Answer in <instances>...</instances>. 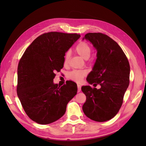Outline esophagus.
Segmentation results:
<instances>
[{"label": "esophagus", "instance_id": "esophagus-1", "mask_svg": "<svg viewBox=\"0 0 146 146\" xmlns=\"http://www.w3.org/2000/svg\"><path fill=\"white\" fill-rule=\"evenodd\" d=\"M77 88H78L77 91H78V92H80V91H81V86H80V85H77Z\"/></svg>", "mask_w": 146, "mask_h": 146}]
</instances>
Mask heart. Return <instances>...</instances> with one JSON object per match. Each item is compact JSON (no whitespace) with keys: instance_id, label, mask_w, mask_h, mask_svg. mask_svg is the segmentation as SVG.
Returning a JSON list of instances; mask_svg holds the SVG:
<instances>
[{"instance_id":"1","label":"heart","mask_w":146,"mask_h":146,"mask_svg":"<svg viewBox=\"0 0 146 146\" xmlns=\"http://www.w3.org/2000/svg\"><path fill=\"white\" fill-rule=\"evenodd\" d=\"M75 51L78 55L81 56L85 60H88L90 58L92 52V47L86 41H81L75 47ZM70 58L69 52L66 53L64 56L63 65L64 66H68L69 64ZM88 74L86 70L84 69H74L71 70L68 74V77L70 80H72L76 82H80L83 78Z\"/></svg>"}]
</instances>
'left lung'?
Returning <instances> with one entry per match:
<instances>
[{"label":"left lung","mask_w":146,"mask_h":146,"mask_svg":"<svg viewBox=\"0 0 146 146\" xmlns=\"http://www.w3.org/2000/svg\"><path fill=\"white\" fill-rule=\"evenodd\" d=\"M85 38L97 49V60L87 81L100 89L83 86L86 96L83 105L85 115L94 121L104 122L115 116L123 103L130 83V64L118 44L102 33H88Z\"/></svg>","instance_id":"obj_1"}]
</instances>
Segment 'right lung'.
Segmentation results:
<instances>
[{
  "instance_id": "add662e5",
  "label": "right lung",
  "mask_w": 146,
  "mask_h": 146,
  "mask_svg": "<svg viewBox=\"0 0 146 146\" xmlns=\"http://www.w3.org/2000/svg\"><path fill=\"white\" fill-rule=\"evenodd\" d=\"M80 37L77 33L51 32L37 37L27 48L17 67V94L27 115L39 124L62 117L68 103L77 94V84L62 86L53 82L63 67L65 53Z\"/></svg>"
}]
</instances>
